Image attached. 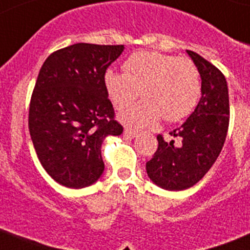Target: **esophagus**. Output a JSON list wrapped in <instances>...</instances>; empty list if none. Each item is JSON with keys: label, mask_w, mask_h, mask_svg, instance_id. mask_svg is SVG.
<instances>
[{"label": "esophagus", "mask_w": 250, "mask_h": 250, "mask_svg": "<svg viewBox=\"0 0 250 250\" xmlns=\"http://www.w3.org/2000/svg\"><path fill=\"white\" fill-rule=\"evenodd\" d=\"M124 134H125V136L127 137H135L137 135V131L136 130L130 129V127H126V129L124 130Z\"/></svg>", "instance_id": "1"}]
</instances>
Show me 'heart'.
<instances>
[{
  "mask_svg": "<svg viewBox=\"0 0 250 250\" xmlns=\"http://www.w3.org/2000/svg\"><path fill=\"white\" fill-rule=\"evenodd\" d=\"M104 85L118 110L140 103L120 116L121 123L140 129L159 119L178 121L189 115L201 92L200 72L190 59L154 51L135 52L124 62V73L108 70Z\"/></svg>",
  "mask_w": 250,
  "mask_h": 250,
  "instance_id": "obj_1",
  "label": "heart"
}]
</instances>
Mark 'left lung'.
Listing matches in <instances>:
<instances>
[{
	"label": "left lung",
	"instance_id": "left-lung-1",
	"mask_svg": "<svg viewBox=\"0 0 250 250\" xmlns=\"http://www.w3.org/2000/svg\"><path fill=\"white\" fill-rule=\"evenodd\" d=\"M201 77V98L191 115L170 136L179 137L180 145L167 142L158 135V148L146 163L149 179L166 190L179 191L191 188L210 170L217 159L229 121L228 87L223 73L187 50Z\"/></svg>",
	"mask_w": 250,
	"mask_h": 250
}]
</instances>
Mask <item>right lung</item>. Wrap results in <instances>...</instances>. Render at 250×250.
I'll list each match as a JSON object with an SVG mask.
<instances>
[{"label":"right lung","instance_id":"right-lung-1","mask_svg":"<svg viewBox=\"0 0 250 250\" xmlns=\"http://www.w3.org/2000/svg\"><path fill=\"white\" fill-rule=\"evenodd\" d=\"M124 45L78 42L52 52L39 71L29 106V132L40 163L63 187L94 184L104 172L102 144L119 136L105 71Z\"/></svg>","mask_w":250,"mask_h":250}]
</instances>
